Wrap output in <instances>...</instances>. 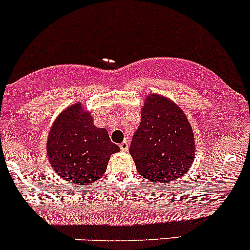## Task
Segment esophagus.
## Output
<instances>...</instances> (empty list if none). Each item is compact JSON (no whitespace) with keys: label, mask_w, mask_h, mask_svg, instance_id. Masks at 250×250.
I'll list each match as a JSON object with an SVG mask.
<instances>
[{"label":"esophagus","mask_w":250,"mask_h":250,"mask_svg":"<svg viewBox=\"0 0 250 250\" xmlns=\"http://www.w3.org/2000/svg\"><path fill=\"white\" fill-rule=\"evenodd\" d=\"M119 147H120V150L124 151V152H127L128 147H130V145H128L127 142H123L122 144H119Z\"/></svg>","instance_id":"34e87169"}]
</instances>
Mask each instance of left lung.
I'll return each instance as SVG.
<instances>
[{
	"mask_svg": "<svg viewBox=\"0 0 250 250\" xmlns=\"http://www.w3.org/2000/svg\"><path fill=\"white\" fill-rule=\"evenodd\" d=\"M130 146L137 171L146 181L169 184L184 176L195 158V137L183 110L164 95L150 93Z\"/></svg>",
	"mask_w": 250,
	"mask_h": 250,
	"instance_id": "left-lung-1",
	"label": "left lung"
}]
</instances>
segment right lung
<instances>
[{
    "instance_id": "add662e5",
    "label": "right lung",
    "mask_w": 250,
    "mask_h": 250,
    "mask_svg": "<svg viewBox=\"0 0 250 250\" xmlns=\"http://www.w3.org/2000/svg\"><path fill=\"white\" fill-rule=\"evenodd\" d=\"M47 157L52 169L64 182L91 186L107 169L110 157L119 152L106 128L97 127L83 103L69 105L59 114L47 138Z\"/></svg>"
}]
</instances>
